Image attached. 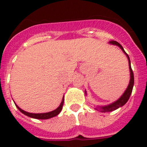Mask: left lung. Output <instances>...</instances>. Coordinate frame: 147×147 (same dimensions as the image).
Masks as SVG:
<instances>
[{
  "mask_svg": "<svg viewBox=\"0 0 147 147\" xmlns=\"http://www.w3.org/2000/svg\"><path fill=\"white\" fill-rule=\"evenodd\" d=\"M110 43L113 45H116V46H118L123 53H125L127 56L128 61H129V69H130V82H129V85H128L127 88L126 89V91L124 92V93L123 94V95L119 98L118 100H116L115 102L112 103L111 105H107V106H104V107H100L99 110H100L101 112H110V111H115L116 109L119 108L120 107H122L123 105H125L126 103L127 102V100H129L130 98V94L132 93V90L133 87H134V72H133V70L131 69V65H130V58L128 56V55L126 53V52L123 49V47L121 46L119 42H117V41H114V40H111L110 41ZM85 94H86V92H85Z\"/></svg>",
  "mask_w": 147,
  "mask_h": 147,
  "instance_id": "left-lung-1",
  "label": "left lung"
}]
</instances>
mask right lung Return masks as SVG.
Returning a JSON list of instances; mask_svg holds the SVG:
<instances>
[{"label":"right lung","instance_id":"obj_1","mask_svg":"<svg viewBox=\"0 0 147 147\" xmlns=\"http://www.w3.org/2000/svg\"><path fill=\"white\" fill-rule=\"evenodd\" d=\"M63 103H64V97L62 98V100L60 105L59 106V107H57L56 109L53 111L47 112V113H42V114H33V113H29V112L24 111V110H22L21 108H20L17 105V107L18 108L20 111L22 112L23 114L26 115V116L30 117H32V118H36V119H42V120H45V119H49L51 117H53L57 116L58 114H59L61 111L62 109V106H63Z\"/></svg>","mask_w":147,"mask_h":147}]
</instances>
